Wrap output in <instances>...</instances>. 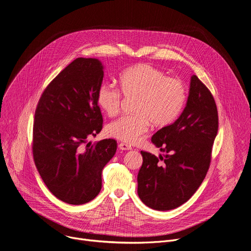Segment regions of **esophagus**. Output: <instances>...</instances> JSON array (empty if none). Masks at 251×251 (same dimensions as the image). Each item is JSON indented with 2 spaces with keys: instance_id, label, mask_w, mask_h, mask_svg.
I'll use <instances>...</instances> for the list:
<instances>
[{
  "instance_id": "esophagus-1",
  "label": "esophagus",
  "mask_w": 251,
  "mask_h": 251,
  "mask_svg": "<svg viewBox=\"0 0 251 251\" xmlns=\"http://www.w3.org/2000/svg\"><path fill=\"white\" fill-rule=\"evenodd\" d=\"M119 148L121 149V150H131L132 149V146L131 145H129V144H127V143H123V142H121V143H119Z\"/></svg>"
}]
</instances>
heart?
Here are the masks:
<instances>
[{
    "label": "heart",
    "mask_w": 251,
    "mask_h": 251,
    "mask_svg": "<svg viewBox=\"0 0 251 251\" xmlns=\"http://www.w3.org/2000/svg\"><path fill=\"white\" fill-rule=\"evenodd\" d=\"M121 90L127 98H136L131 115L111 122L106 133L113 138L127 142H138L148 131L150 123L162 128L171 124L181 113L187 92L181 80L168 78L166 74L149 64L132 66L120 75ZM120 89L103 83L97 91V102L108 116L120 111L123 96Z\"/></svg>",
    "instance_id": "b5f03b06"
}]
</instances>
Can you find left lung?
I'll return each instance as SVG.
<instances>
[{
    "label": "left lung",
    "instance_id": "obj_1",
    "mask_svg": "<svg viewBox=\"0 0 251 251\" xmlns=\"http://www.w3.org/2000/svg\"><path fill=\"white\" fill-rule=\"evenodd\" d=\"M217 132L215 100L193 75L183 112L151 138L157 148L167 153L165 157L141 151L143 163L137 177L141 201L152 209L165 211L189 200L207 174Z\"/></svg>",
    "mask_w": 251,
    "mask_h": 251
}]
</instances>
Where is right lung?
I'll return each instance as SVG.
<instances>
[{"label": "right lung", "instance_id": "1", "mask_svg": "<svg viewBox=\"0 0 251 251\" xmlns=\"http://www.w3.org/2000/svg\"><path fill=\"white\" fill-rule=\"evenodd\" d=\"M104 77L98 59L77 58L44 90L33 126V157L48 189L68 204L93 200L102 187V170L115 155L117 141L86 147L103 127L97 91Z\"/></svg>", "mask_w": 251, "mask_h": 251}]
</instances>
